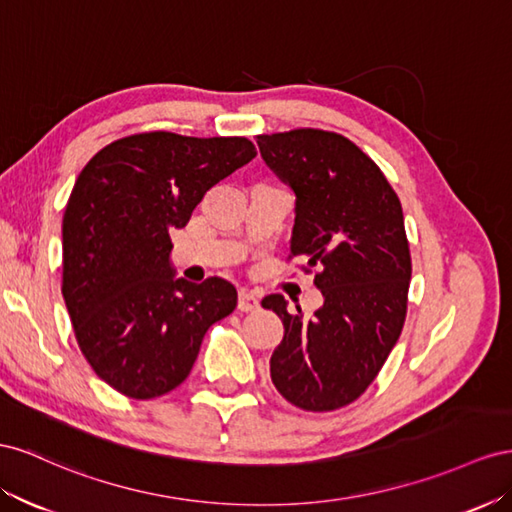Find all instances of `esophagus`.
<instances>
[{"label": "esophagus", "instance_id": "1", "mask_svg": "<svg viewBox=\"0 0 512 512\" xmlns=\"http://www.w3.org/2000/svg\"><path fill=\"white\" fill-rule=\"evenodd\" d=\"M238 309L242 311V313H248V311H257L259 309V300L251 294V291H246V289H242L240 294H238Z\"/></svg>", "mask_w": 512, "mask_h": 512}]
</instances>
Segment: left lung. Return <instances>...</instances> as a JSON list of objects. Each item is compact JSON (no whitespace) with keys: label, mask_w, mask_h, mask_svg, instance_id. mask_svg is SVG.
I'll return each instance as SVG.
<instances>
[{"label":"left lung","mask_w":512,"mask_h":512,"mask_svg":"<svg viewBox=\"0 0 512 512\" xmlns=\"http://www.w3.org/2000/svg\"><path fill=\"white\" fill-rule=\"evenodd\" d=\"M266 165L296 193L289 259L315 270L324 306L309 321L283 296L261 300L283 319L272 384L306 412L354 403L382 371L407 315L412 279L401 201L354 141L319 128L257 135Z\"/></svg>","instance_id":"8db88e82"}]
</instances>
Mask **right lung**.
Masks as SVG:
<instances>
[{"mask_svg":"<svg viewBox=\"0 0 512 512\" xmlns=\"http://www.w3.org/2000/svg\"><path fill=\"white\" fill-rule=\"evenodd\" d=\"M255 156L246 137L152 130L105 145L79 173L62 221V296L81 354L124 397L178 388L203 334L236 309L225 279H173L169 231Z\"/></svg>","mask_w":512,"mask_h":512,"instance_id":"1","label":"right lung"}]
</instances>
